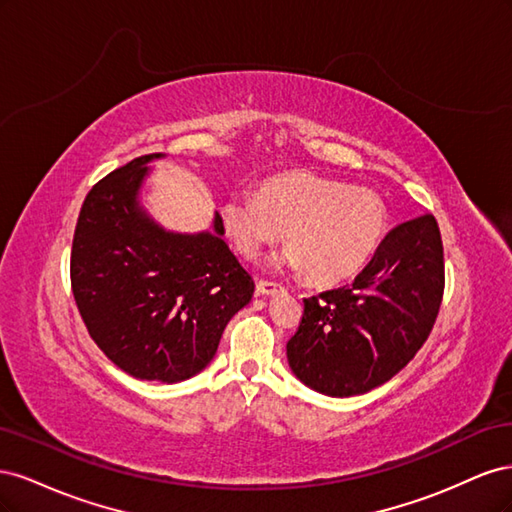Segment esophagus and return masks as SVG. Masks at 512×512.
<instances>
[{"label": "esophagus", "instance_id": "1", "mask_svg": "<svg viewBox=\"0 0 512 512\" xmlns=\"http://www.w3.org/2000/svg\"><path fill=\"white\" fill-rule=\"evenodd\" d=\"M280 290H282V286L277 284V282L260 280V282L256 284V292H258V294H275V292H280Z\"/></svg>", "mask_w": 512, "mask_h": 512}]
</instances>
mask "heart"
I'll return each mask as SVG.
<instances>
[{
  "label": "heart",
  "instance_id": "obj_1",
  "mask_svg": "<svg viewBox=\"0 0 512 512\" xmlns=\"http://www.w3.org/2000/svg\"><path fill=\"white\" fill-rule=\"evenodd\" d=\"M224 235L245 258H258L284 237L277 267L305 269L307 280L331 286L367 267L389 230V209L369 188L309 170L273 175L252 192H232L220 207Z\"/></svg>",
  "mask_w": 512,
  "mask_h": 512
}]
</instances>
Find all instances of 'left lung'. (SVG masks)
<instances>
[{
  "mask_svg": "<svg viewBox=\"0 0 512 512\" xmlns=\"http://www.w3.org/2000/svg\"><path fill=\"white\" fill-rule=\"evenodd\" d=\"M444 292V250L433 215L395 226L342 288L303 299L286 344L292 374L329 397L363 395L404 369L429 337Z\"/></svg>",
  "mask_w": 512,
  "mask_h": 512,
  "instance_id": "8db88e82",
  "label": "left lung"
}]
</instances>
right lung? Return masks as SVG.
Instances as JSON below:
<instances>
[{"mask_svg": "<svg viewBox=\"0 0 512 512\" xmlns=\"http://www.w3.org/2000/svg\"><path fill=\"white\" fill-rule=\"evenodd\" d=\"M113 170L87 194L76 222L70 282L98 348L126 374L181 382L211 361L228 320L252 301L254 280L222 239L220 213L209 230L162 228L141 205L149 162Z\"/></svg>", "mask_w": 512, "mask_h": 512, "instance_id": "obj_1", "label": "right lung"}]
</instances>
